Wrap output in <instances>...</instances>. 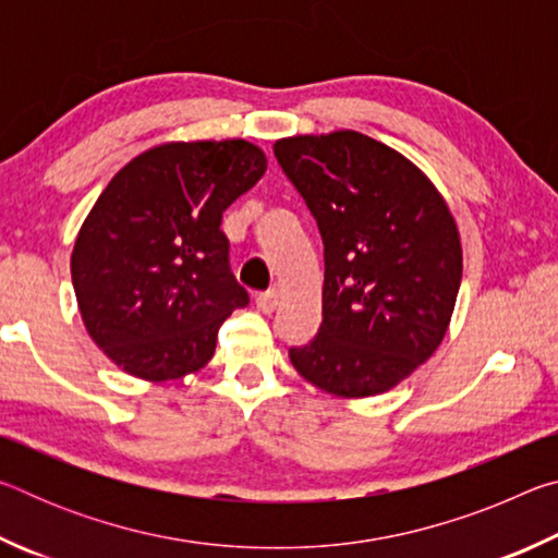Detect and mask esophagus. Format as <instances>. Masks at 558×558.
<instances>
[{"label": "esophagus", "instance_id": "esophagus-1", "mask_svg": "<svg viewBox=\"0 0 558 558\" xmlns=\"http://www.w3.org/2000/svg\"><path fill=\"white\" fill-rule=\"evenodd\" d=\"M278 302H280V292L276 288L263 290V292H258V295H256V305H258L260 313H266V315H270L272 310L278 307Z\"/></svg>", "mask_w": 558, "mask_h": 558}]
</instances>
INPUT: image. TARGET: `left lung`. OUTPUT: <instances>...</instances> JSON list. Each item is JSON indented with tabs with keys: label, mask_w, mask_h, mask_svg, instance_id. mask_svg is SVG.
Instances as JSON below:
<instances>
[{
	"label": "left lung",
	"mask_w": 558,
	"mask_h": 558,
	"mask_svg": "<svg viewBox=\"0 0 558 558\" xmlns=\"http://www.w3.org/2000/svg\"><path fill=\"white\" fill-rule=\"evenodd\" d=\"M325 245L323 325L290 362L349 399L389 391L436 352L462 278L458 226L418 167L354 130L272 145Z\"/></svg>",
	"instance_id": "8db88e82"
}]
</instances>
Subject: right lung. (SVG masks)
Wrapping results in <instances>:
<instances>
[{
    "label": "right lung",
    "mask_w": 558,
    "mask_h": 558,
    "mask_svg": "<svg viewBox=\"0 0 558 558\" xmlns=\"http://www.w3.org/2000/svg\"><path fill=\"white\" fill-rule=\"evenodd\" d=\"M245 140L169 143L132 159L102 189L71 256L88 335L147 381L202 369L248 292L229 263L223 211L266 172Z\"/></svg>",
    "instance_id": "add662e5"
}]
</instances>
